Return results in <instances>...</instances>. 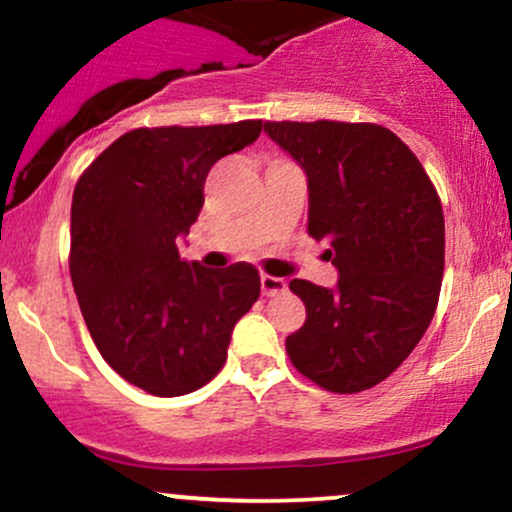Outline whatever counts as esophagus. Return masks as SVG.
<instances>
[{"label": "esophagus", "mask_w": 512, "mask_h": 512, "mask_svg": "<svg viewBox=\"0 0 512 512\" xmlns=\"http://www.w3.org/2000/svg\"><path fill=\"white\" fill-rule=\"evenodd\" d=\"M262 293L264 296H279V293L286 291V281L279 279V276L262 274Z\"/></svg>", "instance_id": "34e87169"}]
</instances>
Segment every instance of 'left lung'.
<instances>
[{"instance_id": "left-lung-1", "label": "left lung", "mask_w": 512, "mask_h": 512, "mask_svg": "<svg viewBox=\"0 0 512 512\" xmlns=\"http://www.w3.org/2000/svg\"><path fill=\"white\" fill-rule=\"evenodd\" d=\"M308 175V233L325 240L337 289L293 279L305 322L286 337L298 373L339 395L383 383L436 313L445 221L424 166L373 122H264Z\"/></svg>"}]
</instances>
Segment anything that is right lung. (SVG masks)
Returning a JSON list of instances; mask_svg holds the SVG:
<instances>
[{
    "instance_id": "right-lung-1",
    "label": "right lung",
    "mask_w": 512,
    "mask_h": 512,
    "mask_svg": "<svg viewBox=\"0 0 512 512\" xmlns=\"http://www.w3.org/2000/svg\"><path fill=\"white\" fill-rule=\"evenodd\" d=\"M262 120L139 127L81 173L72 199L69 272L93 344L117 375L156 397L207 385L236 322L260 298L248 262L207 269L178 238L204 204L211 166L245 149Z\"/></svg>"
}]
</instances>
